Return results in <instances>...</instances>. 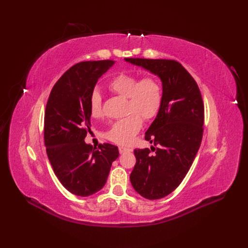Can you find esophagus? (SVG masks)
<instances>
[{"label": "esophagus", "mask_w": 248, "mask_h": 248, "mask_svg": "<svg viewBox=\"0 0 248 248\" xmlns=\"http://www.w3.org/2000/svg\"><path fill=\"white\" fill-rule=\"evenodd\" d=\"M119 152L122 155V153H125V152H132V149H131V148H127V147L120 146V147H119Z\"/></svg>", "instance_id": "esophagus-1"}]
</instances>
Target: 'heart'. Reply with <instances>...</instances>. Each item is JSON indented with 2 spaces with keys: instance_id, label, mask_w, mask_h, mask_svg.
I'll use <instances>...</instances> for the list:
<instances>
[{
  "instance_id": "b5f03b06",
  "label": "heart",
  "mask_w": 248,
  "mask_h": 248,
  "mask_svg": "<svg viewBox=\"0 0 248 248\" xmlns=\"http://www.w3.org/2000/svg\"><path fill=\"white\" fill-rule=\"evenodd\" d=\"M113 93L128 100V113H133L116 122L107 133L108 139L120 145H128L140 130L142 119L148 121L155 118L161 107L162 88L155 78H144L139 80L135 75L121 73L115 76L108 84ZM90 111L93 118L102 116V96L95 91L91 96Z\"/></svg>"
}]
</instances>
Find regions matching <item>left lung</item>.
<instances>
[{
    "label": "left lung",
    "instance_id": "8db88e82",
    "mask_svg": "<svg viewBox=\"0 0 248 248\" xmlns=\"http://www.w3.org/2000/svg\"><path fill=\"white\" fill-rule=\"evenodd\" d=\"M157 76L162 86L161 107L147 131L150 149H135L130 174L134 190L148 200L173 192L185 179L201 145L204 105L196 80L178 62L125 58ZM151 151H155L153 155Z\"/></svg>",
    "mask_w": 248,
    "mask_h": 248
}]
</instances>
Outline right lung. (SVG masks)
I'll return each instance as SVG.
<instances>
[{
	"label": "right lung",
	"instance_id": "right-lung-1",
	"mask_svg": "<svg viewBox=\"0 0 248 248\" xmlns=\"http://www.w3.org/2000/svg\"><path fill=\"white\" fill-rule=\"evenodd\" d=\"M114 61L84 62L70 67L56 81L47 101L44 142L57 179L68 192L88 197L107 182L119 150L110 143L98 148L85 142L91 127V96L98 79Z\"/></svg>",
	"mask_w": 248,
	"mask_h": 248
}]
</instances>
